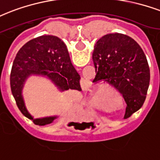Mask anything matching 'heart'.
Here are the masks:
<instances>
[{"label": "heart", "mask_w": 160, "mask_h": 160, "mask_svg": "<svg viewBox=\"0 0 160 160\" xmlns=\"http://www.w3.org/2000/svg\"><path fill=\"white\" fill-rule=\"evenodd\" d=\"M112 94V91L110 88L105 87L92 91L91 96L86 101V105L90 108L97 111H103L107 112L109 108L105 104V100Z\"/></svg>", "instance_id": "heart-1"}]
</instances>
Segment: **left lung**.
<instances>
[{"label":"left lung","mask_w":160,"mask_h":160,"mask_svg":"<svg viewBox=\"0 0 160 160\" xmlns=\"http://www.w3.org/2000/svg\"><path fill=\"white\" fill-rule=\"evenodd\" d=\"M92 59L96 72L93 82L109 83L122 95L124 118L139 110L146 99L150 70L138 43L125 34H107L96 42Z\"/></svg>","instance_id":"obj_1"}]
</instances>
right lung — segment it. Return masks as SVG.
<instances>
[{
	"label": "right lung",
	"instance_id": "add662e5",
	"mask_svg": "<svg viewBox=\"0 0 160 160\" xmlns=\"http://www.w3.org/2000/svg\"><path fill=\"white\" fill-rule=\"evenodd\" d=\"M31 75L47 76L60 91H81L80 76L72 65L64 42L58 37L44 35L33 38L21 48L13 61L10 83L12 93L21 112L43 126L53 122L57 117L33 119L28 112L22 91L27 78Z\"/></svg>",
	"mask_w": 160,
	"mask_h": 160
}]
</instances>
